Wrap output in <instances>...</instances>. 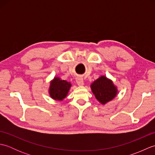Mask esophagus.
Returning a JSON list of instances; mask_svg holds the SVG:
<instances>
[{"mask_svg": "<svg viewBox=\"0 0 155 155\" xmlns=\"http://www.w3.org/2000/svg\"><path fill=\"white\" fill-rule=\"evenodd\" d=\"M76 82H77V83L78 84V85H79V86H83V85L84 84L83 78L81 77H77V80H76Z\"/></svg>", "mask_w": 155, "mask_h": 155, "instance_id": "34e87169", "label": "esophagus"}]
</instances>
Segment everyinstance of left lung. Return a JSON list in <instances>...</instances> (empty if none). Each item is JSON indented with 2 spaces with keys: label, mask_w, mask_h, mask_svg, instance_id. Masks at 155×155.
Instances as JSON below:
<instances>
[{
  "label": "left lung",
  "mask_w": 155,
  "mask_h": 155,
  "mask_svg": "<svg viewBox=\"0 0 155 155\" xmlns=\"http://www.w3.org/2000/svg\"><path fill=\"white\" fill-rule=\"evenodd\" d=\"M91 90L99 103L105 104L117 96V88L113 81L104 76H101L91 85Z\"/></svg>",
  "instance_id": "obj_1"
}]
</instances>
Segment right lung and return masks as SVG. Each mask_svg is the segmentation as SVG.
Segmentation results:
<instances>
[{
    "mask_svg": "<svg viewBox=\"0 0 155 155\" xmlns=\"http://www.w3.org/2000/svg\"><path fill=\"white\" fill-rule=\"evenodd\" d=\"M71 84L60 78L54 77L51 82L48 93L52 98L57 101H62L67 96Z\"/></svg>",
    "mask_w": 155,
    "mask_h": 155,
    "instance_id": "obj_1",
    "label": "right lung"
}]
</instances>
